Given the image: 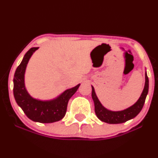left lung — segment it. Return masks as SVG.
<instances>
[{"label": "left lung", "instance_id": "8db88e82", "mask_svg": "<svg viewBox=\"0 0 158 158\" xmlns=\"http://www.w3.org/2000/svg\"><path fill=\"white\" fill-rule=\"evenodd\" d=\"M148 91V78L146 73V82L142 94L139 99L134 106L120 111H111L102 106L100 102L96 95L94 88L92 87V98L94 99V106H95V113L97 117L102 122L109 123V124H119V123H126V121L135 118L142 110L146 101V96Z\"/></svg>", "mask_w": 158, "mask_h": 158}]
</instances>
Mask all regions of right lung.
<instances>
[{"label": "right lung", "mask_w": 158, "mask_h": 158, "mask_svg": "<svg viewBox=\"0 0 158 158\" xmlns=\"http://www.w3.org/2000/svg\"><path fill=\"white\" fill-rule=\"evenodd\" d=\"M39 48H32L27 52L22 61L18 67L14 75L13 94L17 104L34 122L51 123L61 120L67 111L68 103L70 97L77 92L79 85L68 89L52 101H40L29 95L24 86V73L29 59Z\"/></svg>", "instance_id": "1"}]
</instances>
